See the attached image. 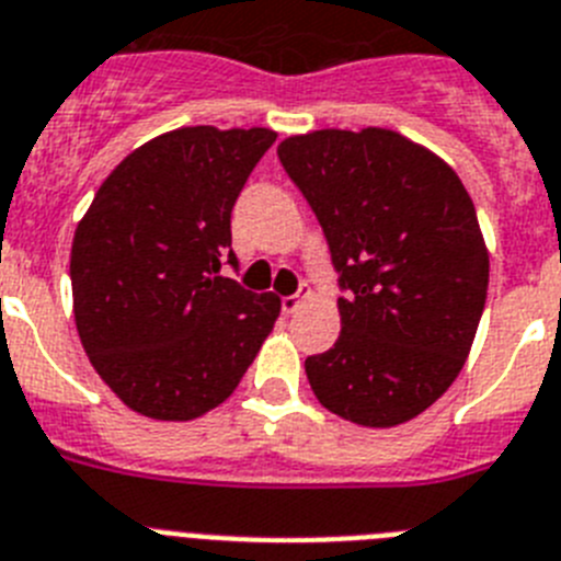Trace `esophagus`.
<instances>
[{"instance_id":"obj_1","label":"esophagus","mask_w":561,"mask_h":561,"mask_svg":"<svg viewBox=\"0 0 561 561\" xmlns=\"http://www.w3.org/2000/svg\"><path fill=\"white\" fill-rule=\"evenodd\" d=\"M309 298V289H300L298 295H286L284 300H280V306H284V314H295L304 306V300Z\"/></svg>"}]
</instances>
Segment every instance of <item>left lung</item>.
<instances>
[{
  "label": "left lung",
  "mask_w": 561,
  "mask_h": 561,
  "mask_svg": "<svg viewBox=\"0 0 561 561\" xmlns=\"http://www.w3.org/2000/svg\"><path fill=\"white\" fill-rule=\"evenodd\" d=\"M312 204L346 298L340 337L306 357L323 409L363 428L423 414L466 366L488 295V247L457 172L386 127L277 144Z\"/></svg>",
  "instance_id": "left-lung-1"
}]
</instances>
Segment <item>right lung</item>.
I'll list each match as a JSON object with an SVG mask.
<instances>
[{
  "mask_svg": "<svg viewBox=\"0 0 561 561\" xmlns=\"http://www.w3.org/2000/svg\"><path fill=\"white\" fill-rule=\"evenodd\" d=\"M270 127H179L102 181L70 249L79 340L127 409L186 423L221 405L280 314L275 291L221 275L234 198Z\"/></svg>",
  "mask_w": 561,
  "mask_h": 561,
  "instance_id": "1",
  "label": "right lung"
}]
</instances>
